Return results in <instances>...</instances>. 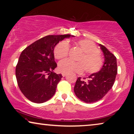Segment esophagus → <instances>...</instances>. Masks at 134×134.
Returning <instances> with one entry per match:
<instances>
[{
	"instance_id": "34e87169",
	"label": "esophagus",
	"mask_w": 134,
	"mask_h": 134,
	"mask_svg": "<svg viewBox=\"0 0 134 134\" xmlns=\"http://www.w3.org/2000/svg\"><path fill=\"white\" fill-rule=\"evenodd\" d=\"M62 76H63V77H65L66 76V73H62Z\"/></svg>"
}]
</instances>
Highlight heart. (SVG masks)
Segmentation results:
<instances>
[{"label": "heart", "instance_id": "heart-1", "mask_svg": "<svg viewBox=\"0 0 134 134\" xmlns=\"http://www.w3.org/2000/svg\"><path fill=\"white\" fill-rule=\"evenodd\" d=\"M76 45L83 52L78 59L79 62H74L69 60L60 62L58 66L60 72L82 73L85 69V72L91 74L99 71L103 65V59L96 45L87 39L79 40L76 42ZM69 49V45L66 42H60L54 48L55 57L58 60L66 58L68 55Z\"/></svg>", "mask_w": 134, "mask_h": 134}]
</instances>
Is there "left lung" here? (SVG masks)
Listing matches in <instances>:
<instances>
[{
  "label": "left lung",
  "instance_id": "1",
  "mask_svg": "<svg viewBox=\"0 0 134 134\" xmlns=\"http://www.w3.org/2000/svg\"><path fill=\"white\" fill-rule=\"evenodd\" d=\"M104 63L99 72L91 74L88 81L78 77L75 84V94L82 101L93 103L103 98L114 84L117 74L116 58L103 45L100 44Z\"/></svg>",
  "mask_w": 134,
  "mask_h": 134
}]
</instances>
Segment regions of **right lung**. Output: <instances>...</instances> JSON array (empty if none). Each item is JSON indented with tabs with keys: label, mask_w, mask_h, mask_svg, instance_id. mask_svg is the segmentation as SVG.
I'll use <instances>...</instances> for the list:
<instances>
[{
	"label": "right lung",
	"mask_w": 134,
	"mask_h": 134,
	"mask_svg": "<svg viewBox=\"0 0 134 134\" xmlns=\"http://www.w3.org/2000/svg\"><path fill=\"white\" fill-rule=\"evenodd\" d=\"M71 35H47L27 47L20 55L16 67L18 85L23 94L35 103H43L52 98L61 74L54 72L57 66L54 49L60 41Z\"/></svg>",
	"instance_id": "obj_1"
}]
</instances>
